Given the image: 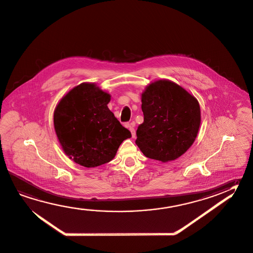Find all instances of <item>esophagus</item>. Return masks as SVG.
Instances as JSON below:
<instances>
[{"label":"esophagus","mask_w":253,"mask_h":253,"mask_svg":"<svg viewBox=\"0 0 253 253\" xmlns=\"http://www.w3.org/2000/svg\"><path fill=\"white\" fill-rule=\"evenodd\" d=\"M127 127H128L129 130H130V132L132 133V137H135V130H134V123H131V124H129L127 126Z\"/></svg>","instance_id":"1"}]
</instances>
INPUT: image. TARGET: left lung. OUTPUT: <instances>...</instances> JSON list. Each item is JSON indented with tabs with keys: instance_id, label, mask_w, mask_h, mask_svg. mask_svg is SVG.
Returning <instances> with one entry per match:
<instances>
[{
	"instance_id": "1",
	"label": "left lung",
	"mask_w": 253,
	"mask_h": 253,
	"mask_svg": "<svg viewBox=\"0 0 253 253\" xmlns=\"http://www.w3.org/2000/svg\"><path fill=\"white\" fill-rule=\"evenodd\" d=\"M144 121L138 126L135 141L147 158L163 163L180 158L196 140L201 124L197 98L182 86L159 80L141 94Z\"/></svg>"
}]
</instances>
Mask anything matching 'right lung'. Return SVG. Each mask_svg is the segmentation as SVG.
<instances>
[{"mask_svg": "<svg viewBox=\"0 0 253 253\" xmlns=\"http://www.w3.org/2000/svg\"><path fill=\"white\" fill-rule=\"evenodd\" d=\"M111 94L84 82L64 94L54 112V127L64 153L82 167H95L114 159L130 131L107 104Z\"/></svg>", "mask_w": 253, "mask_h": 253, "instance_id": "right-lung-1", "label": "right lung"}]
</instances>
